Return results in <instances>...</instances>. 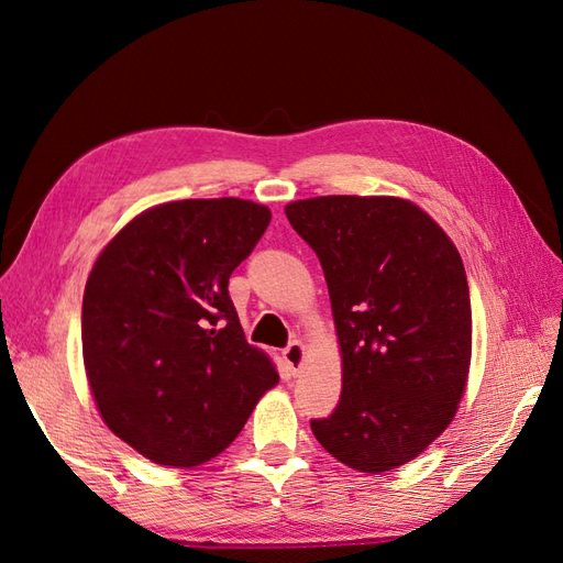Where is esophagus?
Masks as SVG:
<instances>
[{"label": "esophagus", "instance_id": "34e87169", "mask_svg": "<svg viewBox=\"0 0 563 563\" xmlns=\"http://www.w3.org/2000/svg\"><path fill=\"white\" fill-rule=\"evenodd\" d=\"M282 354H284L286 364L294 368V373H298L300 366H302V362H305V345L300 343V340H294V343H288Z\"/></svg>", "mask_w": 563, "mask_h": 563}]
</instances>
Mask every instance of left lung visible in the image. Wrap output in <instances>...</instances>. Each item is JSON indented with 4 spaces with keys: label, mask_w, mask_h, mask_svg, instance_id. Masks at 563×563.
<instances>
[{
    "label": "left lung",
    "mask_w": 563,
    "mask_h": 563,
    "mask_svg": "<svg viewBox=\"0 0 563 563\" xmlns=\"http://www.w3.org/2000/svg\"><path fill=\"white\" fill-rule=\"evenodd\" d=\"M286 218L321 263L343 352L340 401L312 432L352 470H395L449 428L467 383L472 305L460 253L397 197L300 199Z\"/></svg>",
    "instance_id": "1"
}]
</instances>
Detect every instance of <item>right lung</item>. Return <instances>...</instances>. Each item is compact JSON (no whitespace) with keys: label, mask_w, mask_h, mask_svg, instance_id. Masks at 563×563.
I'll return each instance as SVG.
<instances>
[{"label":"right lung","mask_w":563,"mask_h":563,"mask_svg":"<svg viewBox=\"0 0 563 563\" xmlns=\"http://www.w3.org/2000/svg\"><path fill=\"white\" fill-rule=\"evenodd\" d=\"M269 218L234 197L172 201L98 255L81 302L84 366L108 428L152 463L216 457L279 380L228 291Z\"/></svg>","instance_id":"obj_1"}]
</instances>
